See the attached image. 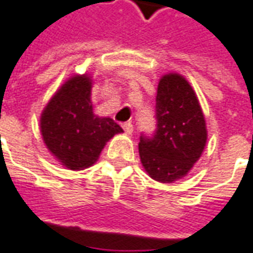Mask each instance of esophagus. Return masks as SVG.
I'll use <instances>...</instances> for the list:
<instances>
[{"instance_id":"obj_1","label":"esophagus","mask_w":253,"mask_h":253,"mask_svg":"<svg viewBox=\"0 0 253 253\" xmlns=\"http://www.w3.org/2000/svg\"><path fill=\"white\" fill-rule=\"evenodd\" d=\"M122 127H123V130H125V132H126V134H131L132 132L131 122H126V123H123V125H122Z\"/></svg>"}]
</instances>
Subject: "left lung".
<instances>
[{"mask_svg": "<svg viewBox=\"0 0 253 253\" xmlns=\"http://www.w3.org/2000/svg\"><path fill=\"white\" fill-rule=\"evenodd\" d=\"M156 118L154 137H141L138 145L141 164L153 180L173 183L192 169L207 142L199 100L181 74L168 73L160 78Z\"/></svg>", "mask_w": 253, "mask_h": 253, "instance_id": "obj_1", "label": "left lung"}]
</instances>
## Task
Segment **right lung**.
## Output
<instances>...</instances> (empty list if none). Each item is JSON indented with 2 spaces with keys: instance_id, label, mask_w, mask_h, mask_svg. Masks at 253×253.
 Returning a JSON list of instances; mask_svg holds the SVG:
<instances>
[{
  "instance_id": "1",
  "label": "right lung",
  "mask_w": 253,
  "mask_h": 253,
  "mask_svg": "<svg viewBox=\"0 0 253 253\" xmlns=\"http://www.w3.org/2000/svg\"><path fill=\"white\" fill-rule=\"evenodd\" d=\"M92 77L76 74L54 93L41 115V132L50 153L67 169L93 165L105 143L122 127L111 118L94 115Z\"/></svg>"
}]
</instances>
